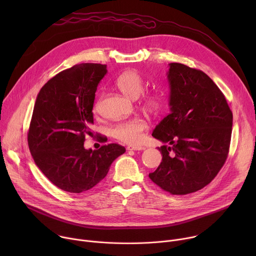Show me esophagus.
<instances>
[{
    "mask_svg": "<svg viewBox=\"0 0 256 256\" xmlns=\"http://www.w3.org/2000/svg\"><path fill=\"white\" fill-rule=\"evenodd\" d=\"M128 150H132V151H142V150H144V147H142V146H128Z\"/></svg>",
    "mask_w": 256,
    "mask_h": 256,
    "instance_id": "obj_1",
    "label": "esophagus"
}]
</instances>
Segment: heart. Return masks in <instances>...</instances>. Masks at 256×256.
Returning <instances> with one entry per match:
<instances>
[{"instance_id":"heart-1","label":"heart","mask_w":256,"mask_h":256,"mask_svg":"<svg viewBox=\"0 0 256 256\" xmlns=\"http://www.w3.org/2000/svg\"><path fill=\"white\" fill-rule=\"evenodd\" d=\"M116 86L128 97L136 99L144 91V80L136 70H126L120 75L116 80ZM142 104L150 112H156L161 107L162 95L158 90H152L144 93L142 98ZM100 101L94 104V112L99 109ZM148 124L142 118H134L118 122L112 128V134L118 140L136 144H138L144 136V132Z\"/></svg>"}]
</instances>
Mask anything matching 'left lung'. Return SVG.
<instances>
[{
  "label": "left lung",
  "mask_w": 256,
  "mask_h": 256,
  "mask_svg": "<svg viewBox=\"0 0 256 256\" xmlns=\"http://www.w3.org/2000/svg\"><path fill=\"white\" fill-rule=\"evenodd\" d=\"M170 114L152 136L169 144L158 148L162 162L149 174L172 194L208 186L229 152L233 114L221 90L202 70L171 62L167 72Z\"/></svg>",
  "instance_id": "8db88e82"
}]
</instances>
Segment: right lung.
Listing matches in <instances>:
<instances>
[{
	"label": "right lung",
	"mask_w": 256,
	"mask_h": 256,
	"mask_svg": "<svg viewBox=\"0 0 256 256\" xmlns=\"http://www.w3.org/2000/svg\"><path fill=\"white\" fill-rule=\"evenodd\" d=\"M106 72L105 64H76L52 78L36 97L29 150L42 172L64 192L91 190L126 152L118 144L94 151L84 148L85 136L92 134L95 92Z\"/></svg>",
	"instance_id": "1"
}]
</instances>
